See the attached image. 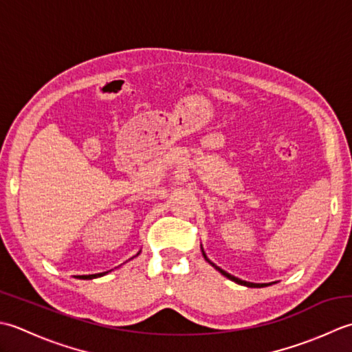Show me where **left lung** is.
<instances>
[{"label":"left lung","instance_id":"left-lung-1","mask_svg":"<svg viewBox=\"0 0 352 352\" xmlns=\"http://www.w3.org/2000/svg\"><path fill=\"white\" fill-rule=\"evenodd\" d=\"M200 249H202V255H204V258H205V260L208 261V263H210L211 264V266L214 267V269H216V270H219L220 272V274L221 275H223V276H226L228 279H231V281H234V283H236V284H240V285H246V287H252V289H255V287H256V289H260V287H267V285H272V284H274V283H264V284H256V283H249V281H243V279H240V278H236V276H234V275H231V274H228V272H225L223 269H220L219 266H216V264H214L211 260H210V258H208L206 256V254H205V250H204V248H202V245H200Z\"/></svg>","mask_w":352,"mask_h":352}]
</instances>
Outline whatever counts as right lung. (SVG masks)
Segmentation results:
<instances>
[{
  "label": "right lung",
  "mask_w": 352,
  "mask_h": 352,
  "mask_svg": "<svg viewBox=\"0 0 352 352\" xmlns=\"http://www.w3.org/2000/svg\"><path fill=\"white\" fill-rule=\"evenodd\" d=\"M140 252H141V250H140ZM140 252L136 254L135 256H138V255H140ZM135 256H132V258H135ZM132 258H131V260H132ZM116 269H117V267H116ZM109 272H112V269H111V270H107V272H102V274H94V275H77L76 278H78V279H96V278H100V276H104V275H107V274H109Z\"/></svg>",
  "instance_id": "add662e5"
}]
</instances>
